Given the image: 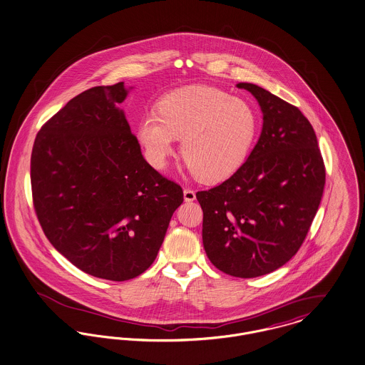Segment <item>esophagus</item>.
<instances>
[{
  "instance_id": "obj_1",
  "label": "esophagus",
  "mask_w": 365,
  "mask_h": 365,
  "mask_svg": "<svg viewBox=\"0 0 365 365\" xmlns=\"http://www.w3.org/2000/svg\"><path fill=\"white\" fill-rule=\"evenodd\" d=\"M195 197H196V195H195L194 190H191V188L184 190V199L187 202H192V200H195Z\"/></svg>"
}]
</instances>
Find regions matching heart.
Masks as SVG:
<instances>
[{"mask_svg":"<svg viewBox=\"0 0 365 365\" xmlns=\"http://www.w3.org/2000/svg\"><path fill=\"white\" fill-rule=\"evenodd\" d=\"M138 123V141L148 160L163 169L181 138L188 169L202 180L217 181L238 170L259 133L256 109L241 98L207 86L175 90Z\"/></svg>","mask_w":365,"mask_h":365,"instance_id":"1","label":"heart"}]
</instances>
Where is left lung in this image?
Returning <instances> with one entry per match:
<instances>
[{
    "label": "left lung",
    "mask_w": 365,
    "mask_h": 365,
    "mask_svg": "<svg viewBox=\"0 0 365 365\" xmlns=\"http://www.w3.org/2000/svg\"><path fill=\"white\" fill-rule=\"evenodd\" d=\"M237 87L262 108L260 138L238 170L196 199L209 260L228 275L255 278L282 267L302 246L322 197L325 166L314 128L296 106L256 84Z\"/></svg>",
    "instance_id": "1"
}]
</instances>
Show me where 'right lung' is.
Wrapping results in <instances>:
<instances>
[{
    "mask_svg": "<svg viewBox=\"0 0 365 365\" xmlns=\"http://www.w3.org/2000/svg\"><path fill=\"white\" fill-rule=\"evenodd\" d=\"M124 83L71 99L38 131L33 203L52 246L102 279L127 281L155 262L182 190L141 153L122 109Z\"/></svg>",
    "mask_w": 365,
    "mask_h": 365,
    "instance_id": "1",
    "label": "right lung"
}]
</instances>
